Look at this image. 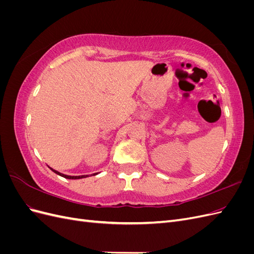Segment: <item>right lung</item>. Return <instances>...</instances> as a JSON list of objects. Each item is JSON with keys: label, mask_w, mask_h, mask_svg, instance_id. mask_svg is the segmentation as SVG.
I'll list each match as a JSON object with an SVG mask.
<instances>
[{"label": "right lung", "mask_w": 254, "mask_h": 254, "mask_svg": "<svg viewBox=\"0 0 254 254\" xmlns=\"http://www.w3.org/2000/svg\"><path fill=\"white\" fill-rule=\"evenodd\" d=\"M51 168V167H50ZM51 170L55 173V174H57V175H59V176H61V177H64V178H65V179H82V178H87V177H90V176H95V175H97L98 173H94V174H92V175H81V176H68V175H64V174H61V173H59L58 171H55V170H53V168H51Z\"/></svg>", "instance_id": "add662e5"}]
</instances>
